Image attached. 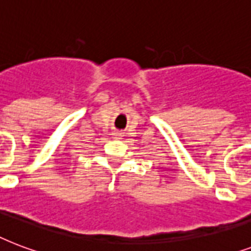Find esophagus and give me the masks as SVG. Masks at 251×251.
Returning a JSON list of instances; mask_svg holds the SVG:
<instances>
[{
    "label": "esophagus",
    "instance_id": "34e87169",
    "mask_svg": "<svg viewBox=\"0 0 251 251\" xmlns=\"http://www.w3.org/2000/svg\"><path fill=\"white\" fill-rule=\"evenodd\" d=\"M112 136H114V139H122V133H120V132H114V133H112Z\"/></svg>",
    "mask_w": 251,
    "mask_h": 251
}]
</instances>
